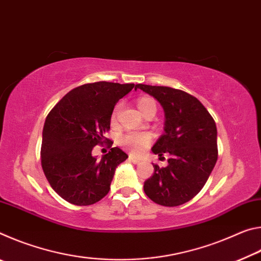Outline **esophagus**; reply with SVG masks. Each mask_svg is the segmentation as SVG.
Masks as SVG:
<instances>
[{"label": "esophagus", "instance_id": "34e87169", "mask_svg": "<svg viewBox=\"0 0 261 261\" xmlns=\"http://www.w3.org/2000/svg\"><path fill=\"white\" fill-rule=\"evenodd\" d=\"M129 161L132 162V163H135V165H137V163L140 162V159L135 158V156H129Z\"/></svg>", "mask_w": 261, "mask_h": 261}]
</instances>
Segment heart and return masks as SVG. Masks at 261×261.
Segmentation results:
<instances>
[{
    "mask_svg": "<svg viewBox=\"0 0 261 261\" xmlns=\"http://www.w3.org/2000/svg\"><path fill=\"white\" fill-rule=\"evenodd\" d=\"M137 107L140 110V113L145 115L147 112H153L156 113V103L155 101L151 98H140L137 101ZM115 117V114L113 116V120ZM152 140V136L148 132H129V134H125L124 136H122L120 138V143L122 146H124L125 148L129 149L130 152L138 154L144 148H146L149 143Z\"/></svg>",
    "mask_w": 261,
    "mask_h": 261,
    "instance_id": "obj_1",
    "label": "heart"
}]
</instances>
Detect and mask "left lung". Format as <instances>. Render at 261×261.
I'll use <instances>...</instances> for the list:
<instances>
[{
    "label": "left lung",
    "mask_w": 261,
    "mask_h": 261,
    "mask_svg": "<svg viewBox=\"0 0 261 261\" xmlns=\"http://www.w3.org/2000/svg\"><path fill=\"white\" fill-rule=\"evenodd\" d=\"M161 105L165 112L163 135L152 152L168 153V166L154 165V173L144 183V191L159 205L185 204L204 188L218 160L216 125L199 100L176 88L137 84Z\"/></svg>",
    "instance_id": "1"
}]
</instances>
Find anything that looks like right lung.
<instances>
[{
	"instance_id": "right-lung-1",
	"label": "right lung",
	"mask_w": 261,
	"mask_h": 261,
	"mask_svg": "<svg viewBox=\"0 0 261 261\" xmlns=\"http://www.w3.org/2000/svg\"><path fill=\"white\" fill-rule=\"evenodd\" d=\"M135 84L98 82L73 88L50 110L42 130L41 166L53 190L70 204L87 206L109 192L127 154L118 147L99 159L92 149L106 140L115 105ZM109 145H113L109 143Z\"/></svg>"
}]
</instances>
